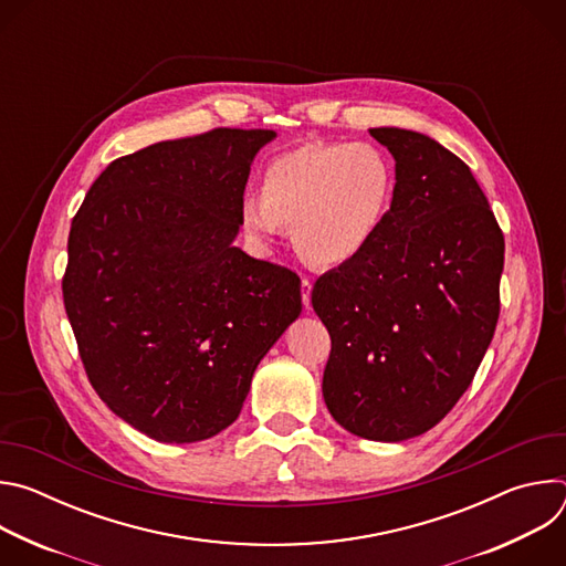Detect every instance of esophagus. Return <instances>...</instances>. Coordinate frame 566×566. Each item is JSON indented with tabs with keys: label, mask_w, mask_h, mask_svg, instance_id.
<instances>
[{
	"label": "esophagus",
	"mask_w": 566,
	"mask_h": 566,
	"mask_svg": "<svg viewBox=\"0 0 566 566\" xmlns=\"http://www.w3.org/2000/svg\"><path fill=\"white\" fill-rule=\"evenodd\" d=\"M311 289H313V286H311V282L304 277V280H302V289H300V291H302V302H304V306H306V308L311 306Z\"/></svg>",
	"instance_id": "obj_1"
}]
</instances>
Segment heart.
<instances>
[{
	"mask_svg": "<svg viewBox=\"0 0 566 566\" xmlns=\"http://www.w3.org/2000/svg\"><path fill=\"white\" fill-rule=\"evenodd\" d=\"M396 195V168L374 143H308L280 154L264 195L241 199V228L260 247L293 226V247L313 266L358 260L380 234Z\"/></svg>",
	"mask_w": 566,
	"mask_h": 566,
	"instance_id": "b5f03b06",
	"label": "heart"
}]
</instances>
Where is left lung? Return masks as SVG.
Returning a JSON list of instances; mask_svg holds the SVG:
<instances>
[{"label": "left lung", "instance_id": "obj_1", "mask_svg": "<svg viewBox=\"0 0 566 566\" xmlns=\"http://www.w3.org/2000/svg\"><path fill=\"white\" fill-rule=\"evenodd\" d=\"M369 134L396 160L391 210L358 260L315 282L311 304L332 336V417L396 443L434 428L470 387L497 327L504 234L441 143L400 127Z\"/></svg>", "mask_w": 566, "mask_h": 566}]
</instances>
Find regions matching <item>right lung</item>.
I'll return each mask as SVG.
<instances>
[{
    "instance_id": "right-lung-1",
    "label": "right lung",
    "mask_w": 566,
    "mask_h": 566,
    "mask_svg": "<svg viewBox=\"0 0 566 566\" xmlns=\"http://www.w3.org/2000/svg\"><path fill=\"white\" fill-rule=\"evenodd\" d=\"M275 136L219 127L116 158L71 221L62 293L80 358L105 406L154 441L226 430L302 311L293 271L232 247Z\"/></svg>"
}]
</instances>
